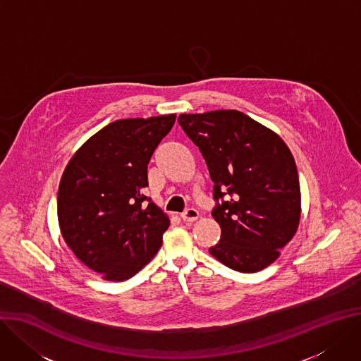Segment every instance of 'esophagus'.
I'll return each mask as SVG.
<instances>
[{"label": "esophagus", "mask_w": 361, "mask_h": 361, "mask_svg": "<svg viewBox=\"0 0 361 361\" xmlns=\"http://www.w3.org/2000/svg\"><path fill=\"white\" fill-rule=\"evenodd\" d=\"M197 217H199V212L192 207H190L181 213V219L184 221H194V220H197Z\"/></svg>", "instance_id": "34e87169"}]
</instances>
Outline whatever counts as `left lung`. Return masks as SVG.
Wrapping results in <instances>:
<instances>
[{"mask_svg":"<svg viewBox=\"0 0 361 361\" xmlns=\"http://www.w3.org/2000/svg\"><path fill=\"white\" fill-rule=\"evenodd\" d=\"M178 123L199 147L214 183L212 216L221 236L209 252L239 272L267 268L300 223V178L289 148L239 111L183 114Z\"/></svg>","mask_w":361,"mask_h":361,"instance_id":"1","label":"left lung"}]
</instances>
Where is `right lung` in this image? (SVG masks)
<instances>
[{
  "label": "right lung",
  "mask_w": 361,
  "mask_h": 361,
  "mask_svg": "<svg viewBox=\"0 0 361 361\" xmlns=\"http://www.w3.org/2000/svg\"><path fill=\"white\" fill-rule=\"evenodd\" d=\"M176 115L119 119L89 138L69 161L57 192L64 242L108 281L140 272L162 245L170 219L149 197L148 162Z\"/></svg>",
  "instance_id": "add662e5"
}]
</instances>
